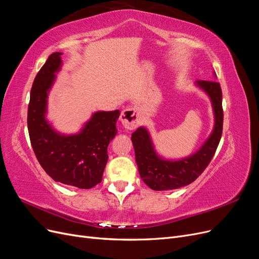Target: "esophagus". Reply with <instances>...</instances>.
Returning a JSON list of instances; mask_svg holds the SVG:
<instances>
[{
  "mask_svg": "<svg viewBox=\"0 0 259 259\" xmlns=\"http://www.w3.org/2000/svg\"><path fill=\"white\" fill-rule=\"evenodd\" d=\"M120 119L125 128L135 130L142 122V115L137 108L130 107L122 111Z\"/></svg>",
  "mask_w": 259,
  "mask_h": 259,
  "instance_id": "1",
  "label": "esophagus"
}]
</instances>
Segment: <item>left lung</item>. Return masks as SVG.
Returning <instances> with one entry per match:
<instances>
[{
	"label": "left lung",
	"instance_id": "1",
	"mask_svg": "<svg viewBox=\"0 0 259 259\" xmlns=\"http://www.w3.org/2000/svg\"><path fill=\"white\" fill-rule=\"evenodd\" d=\"M197 83L208 94L215 114L214 131L197 153L180 161H164L155 154L146 128L139 127L132 134L139 175L153 190H173L193 183L207 167L221 142L224 123L221 84L216 81Z\"/></svg>",
	"mask_w": 259,
	"mask_h": 259
}]
</instances>
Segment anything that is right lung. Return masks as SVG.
<instances>
[{
	"label": "right lung",
	"mask_w": 259,
	"mask_h": 259,
	"mask_svg": "<svg viewBox=\"0 0 259 259\" xmlns=\"http://www.w3.org/2000/svg\"><path fill=\"white\" fill-rule=\"evenodd\" d=\"M60 53L51 54L37 72L28 106V131L38 163L55 182L91 189L99 184L108 161V145L116 135L120 110L94 113L77 135L61 136L45 121L46 98L58 71Z\"/></svg>",
	"instance_id": "right-lung-1"
}]
</instances>
